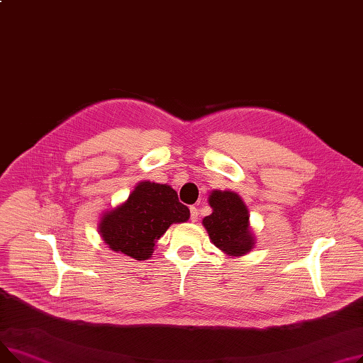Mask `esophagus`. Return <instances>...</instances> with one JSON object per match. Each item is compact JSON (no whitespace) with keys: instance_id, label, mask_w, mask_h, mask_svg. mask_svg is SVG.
<instances>
[{"instance_id":"esophagus-1","label":"esophagus","mask_w":363,"mask_h":363,"mask_svg":"<svg viewBox=\"0 0 363 363\" xmlns=\"http://www.w3.org/2000/svg\"><path fill=\"white\" fill-rule=\"evenodd\" d=\"M189 211H191V220H193V222H197V220H199V208L193 206L191 208H189Z\"/></svg>"}]
</instances>
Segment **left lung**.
<instances>
[{
	"label": "left lung",
	"mask_w": 363,
	"mask_h": 363,
	"mask_svg": "<svg viewBox=\"0 0 363 363\" xmlns=\"http://www.w3.org/2000/svg\"><path fill=\"white\" fill-rule=\"evenodd\" d=\"M212 215L203 219V225L212 242L228 256H242L255 247L250 230L249 208L234 191L215 189L208 197Z\"/></svg>",
	"instance_id": "obj_1"
}]
</instances>
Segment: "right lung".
I'll list each match as a JSON object with an SVG mask.
<instances>
[{
    "mask_svg": "<svg viewBox=\"0 0 363 363\" xmlns=\"http://www.w3.org/2000/svg\"><path fill=\"white\" fill-rule=\"evenodd\" d=\"M188 219L189 208L179 203L174 188L143 181L125 203L103 215L99 233L113 252L145 260L172 223Z\"/></svg>",
    "mask_w": 363,
    "mask_h": 363,
    "instance_id": "obj_1",
    "label": "right lung"
}]
</instances>
